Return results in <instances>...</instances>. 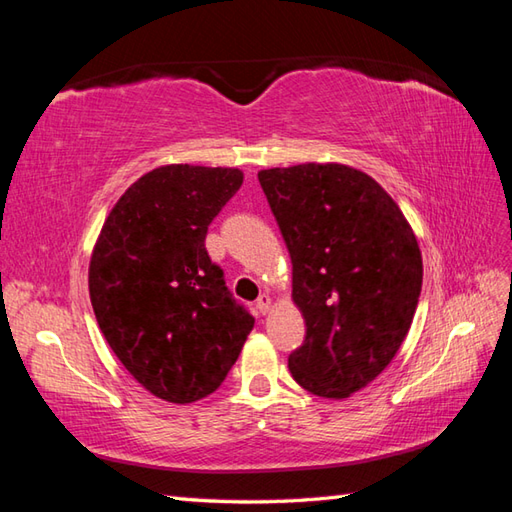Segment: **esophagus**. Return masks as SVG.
<instances>
[{
    "label": "esophagus",
    "mask_w": 512,
    "mask_h": 512,
    "mask_svg": "<svg viewBox=\"0 0 512 512\" xmlns=\"http://www.w3.org/2000/svg\"><path fill=\"white\" fill-rule=\"evenodd\" d=\"M255 306H257V310H259V312L266 314V312L270 310V306H273V301H270V297H268V295H262V297L257 299Z\"/></svg>",
    "instance_id": "esophagus-1"
}]
</instances>
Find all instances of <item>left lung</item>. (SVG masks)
<instances>
[{
  "label": "left lung",
  "mask_w": 512,
  "mask_h": 512,
  "mask_svg": "<svg viewBox=\"0 0 512 512\" xmlns=\"http://www.w3.org/2000/svg\"><path fill=\"white\" fill-rule=\"evenodd\" d=\"M259 184L292 259L306 341L290 354L310 394L343 400L394 361L422 290L416 233L365 171L339 162L262 169Z\"/></svg>",
  "instance_id": "1"
}]
</instances>
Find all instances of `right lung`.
Here are the masks:
<instances>
[{
    "label": "right lung",
    "instance_id": "obj_1",
    "mask_svg": "<svg viewBox=\"0 0 512 512\" xmlns=\"http://www.w3.org/2000/svg\"><path fill=\"white\" fill-rule=\"evenodd\" d=\"M242 182L235 167H158L118 198L96 237L88 286L99 328L127 372L173 405L213 394L255 325L204 246Z\"/></svg>",
    "mask_w": 512,
    "mask_h": 512
}]
</instances>
